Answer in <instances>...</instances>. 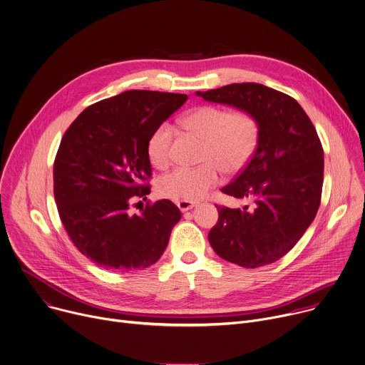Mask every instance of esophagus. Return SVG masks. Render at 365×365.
<instances>
[{"instance_id":"esophagus-1","label":"esophagus","mask_w":365,"mask_h":365,"mask_svg":"<svg viewBox=\"0 0 365 365\" xmlns=\"http://www.w3.org/2000/svg\"><path fill=\"white\" fill-rule=\"evenodd\" d=\"M177 205H178V208L182 211V212H185V211H188V210H191V208H194L197 204L195 202H192V201H178L177 202Z\"/></svg>"}]
</instances>
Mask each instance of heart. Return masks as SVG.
<instances>
[{
	"label": "heart",
	"instance_id": "heart-1",
	"mask_svg": "<svg viewBox=\"0 0 365 365\" xmlns=\"http://www.w3.org/2000/svg\"><path fill=\"white\" fill-rule=\"evenodd\" d=\"M184 126L205 142L202 167H180L158 181V192L180 201L202 198L220 180V168L226 174L242 171L253 157L260 136V126L255 115L246 110L232 112L226 108L204 105L190 110ZM174 128L168 122L160 123L147 143V154L157 168H167L171 163Z\"/></svg>",
	"mask_w": 365,
	"mask_h": 365
}]
</instances>
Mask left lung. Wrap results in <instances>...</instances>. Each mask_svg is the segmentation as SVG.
<instances>
[{
	"instance_id": "obj_1",
	"label": "left lung",
	"mask_w": 365,
	"mask_h": 365,
	"mask_svg": "<svg viewBox=\"0 0 365 365\" xmlns=\"http://www.w3.org/2000/svg\"><path fill=\"white\" fill-rule=\"evenodd\" d=\"M195 95L250 112L260 126L253 157L222 188L250 204L217 207L218 222L208 242L222 259L242 267L273 263L298 243L319 208L324 151L318 133L294 98L259 83H233Z\"/></svg>"
}]
</instances>
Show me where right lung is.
<instances>
[{
	"mask_svg": "<svg viewBox=\"0 0 365 365\" xmlns=\"http://www.w3.org/2000/svg\"><path fill=\"white\" fill-rule=\"evenodd\" d=\"M187 95L128 91L86 108L73 122L54 161L61 223L82 255L112 272L145 269L167 249L181 211L158 200L130 214L133 195L150 194L147 143Z\"/></svg>",
	"mask_w": 365,
	"mask_h": 365,
	"instance_id": "obj_1",
	"label": "right lung"
}]
</instances>
